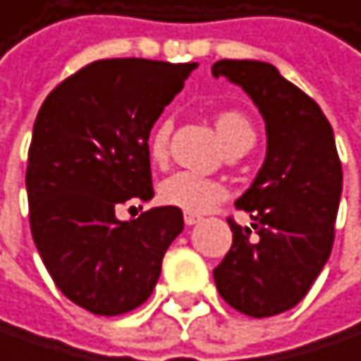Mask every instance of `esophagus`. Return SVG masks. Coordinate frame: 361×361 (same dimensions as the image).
Returning <instances> with one entry per match:
<instances>
[{"label":"esophagus","instance_id":"1","mask_svg":"<svg viewBox=\"0 0 361 361\" xmlns=\"http://www.w3.org/2000/svg\"><path fill=\"white\" fill-rule=\"evenodd\" d=\"M202 220V216L200 214H193V212H185V224L187 226H193V224H197Z\"/></svg>","mask_w":361,"mask_h":361}]
</instances>
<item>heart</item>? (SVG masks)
<instances>
[{"label": "heart", "instance_id": "1", "mask_svg": "<svg viewBox=\"0 0 361 361\" xmlns=\"http://www.w3.org/2000/svg\"><path fill=\"white\" fill-rule=\"evenodd\" d=\"M216 128L218 135L222 139V143L228 147L233 145L237 139L253 135V128L249 124V120L237 110H224L218 114L216 118ZM170 133H172V120L164 118L154 126L152 135H149V143H147V152L149 158L154 161H164L168 156V141H170ZM226 195V189L222 183L214 180V178H205L195 172L183 170V172H174L172 176H168L161 185H159V200L166 205L172 207H180L185 212H203L207 209L212 203L220 202Z\"/></svg>", "mask_w": 361, "mask_h": 361}]
</instances>
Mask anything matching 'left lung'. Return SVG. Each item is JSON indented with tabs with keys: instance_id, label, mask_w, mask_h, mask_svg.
Returning a JSON list of instances; mask_svg holds the SVG:
<instances>
[{
	"instance_id": "left-lung-1",
	"label": "left lung",
	"mask_w": 361,
	"mask_h": 361,
	"mask_svg": "<svg viewBox=\"0 0 361 361\" xmlns=\"http://www.w3.org/2000/svg\"><path fill=\"white\" fill-rule=\"evenodd\" d=\"M212 74L247 93L268 137L257 176L235 202L253 224L228 218L233 247L214 281L231 307L268 318L295 307L331 257L343 191L335 135L320 106L268 62L220 60Z\"/></svg>"
}]
</instances>
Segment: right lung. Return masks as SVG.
<instances>
[{"mask_svg":"<svg viewBox=\"0 0 361 361\" xmlns=\"http://www.w3.org/2000/svg\"><path fill=\"white\" fill-rule=\"evenodd\" d=\"M193 64L97 60L60 82L32 126L28 220L56 287L97 316L126 314L152 295L183 212L152 207L118 220L126 202L154 197L149 133Z\"/></svg>","mask_w":361,"mask_h":361,"instance_id":"1","label":"right lung"}]
</instances>
